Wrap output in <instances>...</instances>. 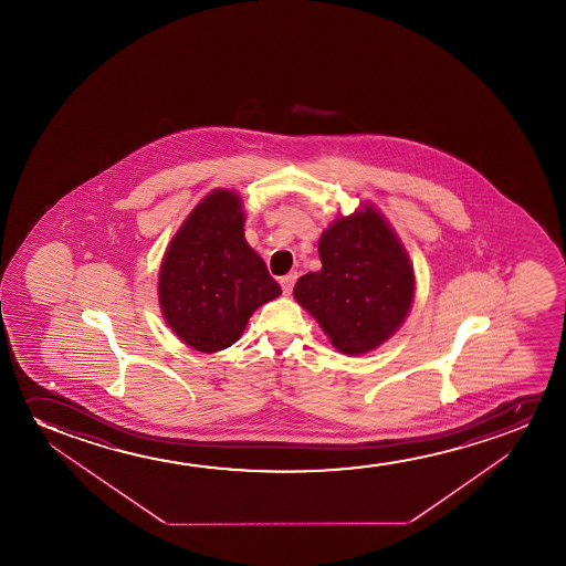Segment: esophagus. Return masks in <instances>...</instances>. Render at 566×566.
<instances>
[{
  "instance_id": "esophagus-1",
  "label": "esophagus",
  "mask_w": 566,
  "mask_h": 566,
  "mask_svg": "<svg viewBox=\"0 0 566 566\" xmlns=\"http://www.w3.org/2000/svg\"><path fill=\"white\" fill-rule=\"evenodd\" d=\"M295 280H297V272H290L280 279V286L284 290V294H290L294 290Z\"/></svg>"
}]
</instances>
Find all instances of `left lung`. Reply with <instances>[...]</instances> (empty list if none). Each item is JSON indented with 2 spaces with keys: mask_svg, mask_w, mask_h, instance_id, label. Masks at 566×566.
<instances>
[{
  "mask_svg": "<svg viewBox=\"0 0 566 566\" xmlns=\"http://www.w3.org/2000/svg\"><path fill=\"white\" fill-rule=\"evenodd\" d=\"M323 269L297 280L295 300L336 349L359 356L400 326L413 300V269L377 210L336 220L318 241Z\"/></svg>",
  "mask_w": 566,
  "mask_h": 566,
  "instance_id": "obj_1",
  "label": "left lung"
}]
</instances>
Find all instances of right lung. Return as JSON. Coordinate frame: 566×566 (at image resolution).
I'll list each match as a JSON object with an SVG mask.
<instances>
[{"label":"right lung","instance_id":"1","mask_svg":"<svg viewBox=\"0 0 566 566\" xmlns=\"http://www.w3.org/2000/svg\"><path fill=\"white\" fill-rule=\"evenodd\" d=\"M280 292L263 259L249 248L240 197L228 189L195 207L171 240L158 280L166 323L207 354L232 346L253 311Z\"/></svg>","mask_w":566,"mask_h":566}]
</instances>
